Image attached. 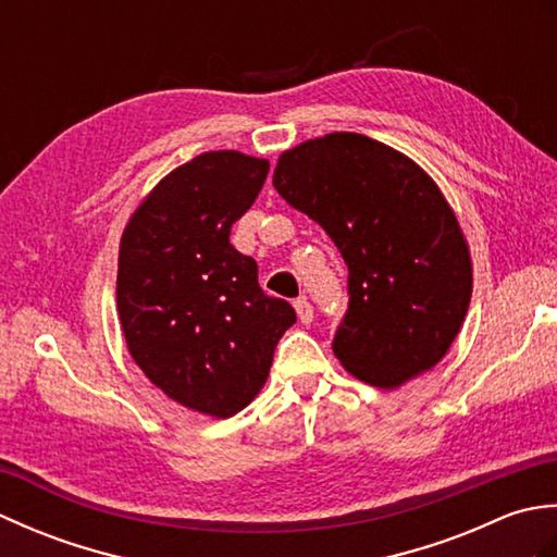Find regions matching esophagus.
Returning a JSON list of instances; mask_svg holds the SVG:
<instances>
[{
  "instance_id": "1",
  "label": "esophagus",
  "mask_w": 557,
  "mask_h": 557,
  "mask_svg": "<svg viewBox=\"0 0 557 557\" xmlns=\"http://www.w3.org/2000/svg\"><path fill=\"white\" fill-rule=\"evenodd\" d=\"M294 309H297V315L304 325H309L313 321V306L306 297H299L297 301H294Z\"/></svg>"
}]
</instances>
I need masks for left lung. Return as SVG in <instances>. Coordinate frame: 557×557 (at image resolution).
<instances>
[{
    "mask_svg": "<svg viewBox=\"0 0 557 557\" xmlns=\"http://www.w3.org/2000/svg\"><path fill=\"white\" fill-rule=\"evenodd\" d=\"M272 184L345 258L342 366L385 389L433 369L467 315L471 260L431 176L381 140L337 132L287 150Z\"/></svg>",
    "mask_w": 557,
    "mask_h": 557,
    "instance_id": "1",
    "label": "left lung"
}]
</instances>
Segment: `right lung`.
Masks as SVG:
<instances>
[{
	"mask_svg": "<svg viewBox=\"0 0 557 557\" xmlns=\"http://www.w3.org/2000/svg\"><path fill=\"white\" fill-rule=\"evenodd\" d=\"M268 170L236 150L203 152L152 188L122 236L116 311L128 351L164 395L218 419L260 393L297 323L289 301L260 289L256 260L230 244Z\"/></svg>",
	"mask_w": 557,
	"mask_h": 557,
	"instance_id": "add662e5",
	"label": "right lung"
}]
</instances>
